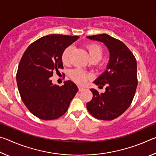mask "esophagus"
Segmentation results:
<instances>
[{"instance_id": "esophagus-1", "label": "esophagus", "mask_w": 156, "mask_h": 156, "mask_svg": "<svg viewBox=\"0 0 156 156\" xmlns=\"http://www.w3.org/2000/svg\"><path fill=\"white\" fill-rule=\"evenodd\" d=\"M84 89V87H80V86H79L78 87V90L80 91H83Z\"/></svg>"}]
</instances>
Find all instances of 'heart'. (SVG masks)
<instances>
[{"label":"heart","mask_w":156,"mask_h":156,"mask_svg":"<svg viewBox=\"0 0 156 156\" xmlns=\"http://www.w3.org/2000/svg\"><path fill=\"white\" fill-rule=\"evenodd\" d=\"M87 49L88 50L89 55L91 59L97 58L100 60L103 54V50L100 45L95 43H91L87 46ZM73 51V47L69 46L66 48L62 54V61L65 65H69L71 62V56H72ZM70 77L76 83L83 84L87 82L88 79L90 78L91 76L81 69L76 68L70 72Z\"/></svg>","instance_id":"heart-1"}]
</instances>
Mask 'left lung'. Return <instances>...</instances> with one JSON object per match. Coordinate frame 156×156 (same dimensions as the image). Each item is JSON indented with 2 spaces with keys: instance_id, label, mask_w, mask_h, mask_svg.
<instances>
[{
  "instance_id": "8db88e82",
  "label": "left lung",
  "mask_w": 156,
  "mask_h": 156,
  "mask_svg": "<svg viewBox=\"0 0 156 156\" xmlns=\"http://www.w3.org/2000/svg\"><path fill=\"white\" fill-rule=\"evenodd\" d=\"M87 38L103 43L110 54L107 69L94 81L99 87H106V91L99 94L91 89L93 98L87 108L97 119L112 120L122 115L133 99L138 86L136 59L122 41L106 34Z\"/></svg>"
}]
</instances>
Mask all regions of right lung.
I'll use <instances>...</instances> for the list:
<instances>
[{"mask_svg":"<svg viewBox=\"0 0 156 156\" xmlns=\"http://www.w3.org/2000/svg\"><path fill=\"white\" fill-rule=\"evenodd\" d=\"M79 36L51 34L34 42L25 50L18 65L16 82L21 99L33 115L55 120L64 115L78 91L71 80L59 87L51 77L63 69L62 54Z\"/></svg>","mask_w":156,"mask_h":156,"instance_id":"obj_1","label":"right lung"}]
</instances>
